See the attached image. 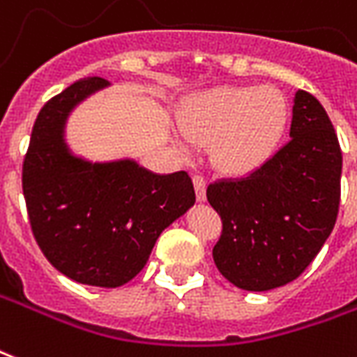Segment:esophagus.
<instances>
[{"mask_svg": "<svg viewBox=\"0 0 357 357\" xmlns=\"http://www.w3.org/2000/svg\"><path fill=\"white\" fill-rule=\"evenodd\" d=\"M192 185H195V192H197V200H206V179L200 174L192 176Z\"/></svg>", "mask_w": 357, "mask_h": 357, "instance_id": "obj_1", "label": "esophagus"}]
</instances>
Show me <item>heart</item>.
Segmentation results:
<instances>
[{"mask_svg":"<svg viewBox=\"0 0 357 357\" xmlns=\"http://www.w3.org/2000/svg\"><path fill=\"white\" fill-rule=\"evenodd\" d=\"M289 113L286 94L276 86H221L187 107L181 128L192 144H213L219 170L250 174L278 151Z\"/></svg>","mask_w":357,"mask_h":357,"instance_id":"obj_1","label":"heart"}]
</instances>
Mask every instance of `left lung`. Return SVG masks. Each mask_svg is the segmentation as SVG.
I'll return each mask as SVG.
<instances>
[{
	"instance_id": "obj_1",
	"label": "left lung",
	"mask_w": 357,
	"mask_h": 357,
	"mask_svg": "<svg viewBox=\"0 0 357 357\" xmlns=\"http://www.w3.org/2000/svg\"><path fill=\"white\" fill-rule=\"evenodd\" d=\"M289 136L261 168L206 189L223 223L213 261L240 289L266 291L299 278L337 221L342 153L310 92L295 94Z\"/></svg>"
}]
</instances>
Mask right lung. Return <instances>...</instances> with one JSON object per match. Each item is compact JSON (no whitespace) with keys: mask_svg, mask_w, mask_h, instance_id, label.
<instances>
[{"mask_svg":"<svg viewBox=\"0 0 357 357\" xmlns=\"http://www.w3.org/2000/svg\"><path fill=\"white\" fill-rule=\"evenodd\" d=\"M104 86L102 77L81 79L41 107L22 191L49 263L79 284L119 287L144 268L158 234L195 204V189L183 170L158 176L134 160L92 165L68 151V113Z\"/></svg>","mask_w":357,"mask_h":357,"instance_id":"1","label":"right lung"}]
</instances>
